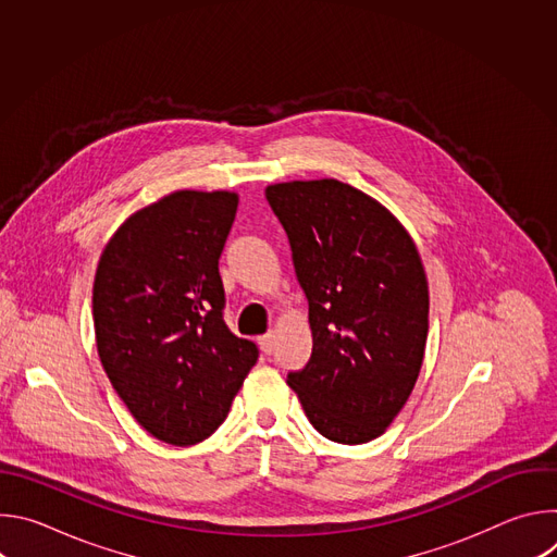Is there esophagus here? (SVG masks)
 Returning a JSON list of instances; mask_svg holds the SVG:
<instances>
[{
  "instance_id": "esophagus-1",
  "label": "esophagus",
  "mask_w": 557,
  "mask_h": 557,
  "mask_svg": "<svg viewBox=\"0 0 557 557\" xmlns=\"http://www.w3.org/2000/svg\"><path fill=\"white\" fill-rule=\"evenodd\" d=\"M258 344H260L262 352L271 355V352H273V346H275V335H273V333H267V335H262V337L258 339Z\"/></svg>"
}]
</instances>
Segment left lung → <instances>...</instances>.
Returning <instances> with one entry per match:
<instances>
[{"label":"left lung","mask_w":557,"mask_h":557,"mask_svg":"<svg viewBox=\"0 0 557 557\" xmlns=\"http://www.w3.org/2000/svg\"><path fill=\"white\" fill-rule=\"evenodd\" d=\"M308 299L312 352L286 383L312 428L361 445L406 408L428 342L430 290L419 249L387 207L335 181L267 187Z\"/></svg>","instance_id":"1"}]
</instances>
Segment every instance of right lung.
I'll use <instances>...</instances> for the list:
<instances>
[{"instance_id":"right-lung-1","label":"right lung","mask_w":557,"mask_h":557,"mask_svg":"<svg viewBox=\"0 0 557 557\" xmlns=\"http://www.w3.org/2000/svg\"><path fill=\"white\" fill-rule=\"evenodd\" d=\"M240 196L178 189L134 211L108 240L92 286L99 359L153 438L187 447L226 419L258 361L222 322L218 260Z\"/></svg>"}]
</instances>
